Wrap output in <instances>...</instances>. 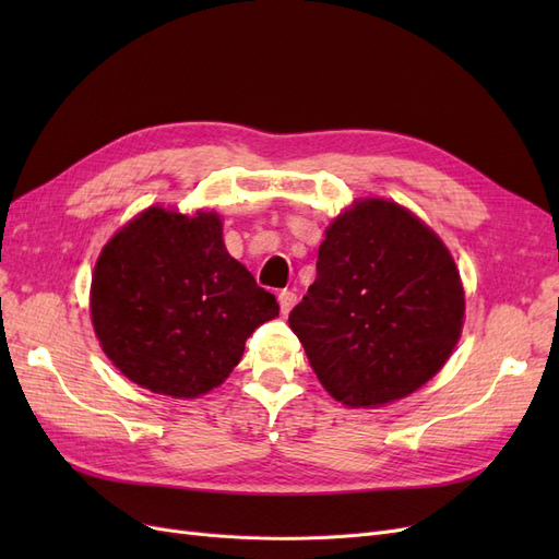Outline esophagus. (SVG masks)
Returning <instances> with one entry per match:
<instances>
[{"label":"esophagus","mask_w":559,"mask_h":559,"mask_svg":"<svg viewBox=\"0 0 559 559\" xmlns=\"http://www.w3.org/2000/svg\"><path fill=\"white\" fill-rule=\"evenodd\" d=\"M280 310H282V314H289L292 312V308L296 306V294L294 292H289V289H284V292H280Z\"/></svg>","instance_id":"1"}]
</instances>
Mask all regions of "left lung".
Here are the masks:
<instances>
[{"label":"left lung","mask_w":559,"mask_h":559,"mask_svg":"<svg viewBox=\"0 0 559 559\" xmlns=\"http://www.w3.org/2000/svg\"><path fill=\"white\" fill-rule=\"evenodd\" d=\"M462 324L464 289L448 247L380 198L333 218L317 280L289 314L319 382L352 408L413 394L450 359Z\"/></svg>","instance_id":"obj_1"}]
</instances>
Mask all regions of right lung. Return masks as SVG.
<instances>
[{
    "label": "right lung",
    "mask_w": 559,
    "mask_h": 559,
    "mask_svg": "<svg viewBox=\"0 0 559 559\" xmlns=\"http://www.w3.org/2000/svg\"><path fill=\"white\" fill-rule=\"evenodd\" d=\"M277 314L275 296L226 251L214 212L148 207L95 263L97 341L128 380L156 394H207L240 364L247 337Z\"/></svg>",
    "instance_id": "add662e5"
}]
</instances>
